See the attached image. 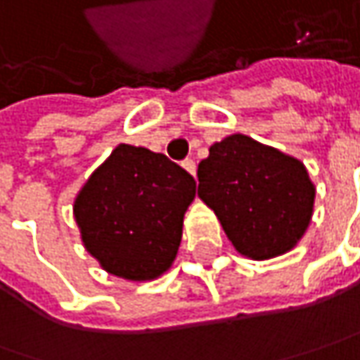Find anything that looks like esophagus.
<instances>
[{"label":"esophagus","instance_id":"obj_1","mask_svg":"<svg viewBox=\"0 0 360 360\" xmlns=\"http://www.w3.org/2000/svg\"><path fill=\"white\" fill-rule=\"evenodd\" d=\"M183 169H185L187 173H191V175L195 177V171H198V165H195V160L187 159V160H183Z\"/></svg>","mask_w":360,"mask_h":360}]
</instances>
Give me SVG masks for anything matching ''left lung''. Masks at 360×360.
Masks as SVG:
<instances>
[{
	"label": "left lung",
	"mask_w": 360,
	"mask_h": 360,
	"mask_svg": "<svg viewBox=\"0 0 360 360\" xmlns=\"http://www.w3.org/2000/svg\"><path fill=\"white\" fill-rule=\"evenodd\" d=\"M198 179L201 201L252 261L289 252L311 222L316 185L304 162L250 136L230 134L212 144Z\"/></svg>",
	"instance_id": "1"
}]
</instances>
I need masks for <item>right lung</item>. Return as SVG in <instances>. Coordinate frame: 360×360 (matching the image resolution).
I'll return each instance as SVG.
<instances>
[{
	"mask_svg": "<svg viewBox=\"0 0 360 360\" xmlns=\"http://www.w3.org/2000/svg\"><path fill=\"white\" fill-rule=\"evenodd\" d=\"M195 179L160 153L117 144L77 193L75 220L101 269L153 281L177 257Z\"/></svg>",
	"mask_w": 360,
	"mask_h": 360,
	"instance_id": "1",
	"label": "right lung"
}]
</instances>
